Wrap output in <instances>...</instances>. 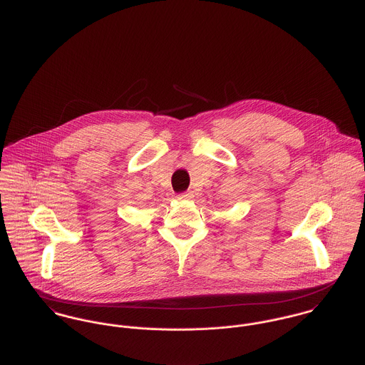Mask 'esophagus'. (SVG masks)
I'll list each match as a JSON object with an SVG mask.
<instances>
[{"mask_svg":"<svg viewBox=\"0 0 365 365\" xmlns=\"http://www.w3.org/2000/svg\"><path fill=\"white\" fill-rule=\"evenodd\" d=\"M193 197V192H183V193H180L179 196H178V199L179 200H189V199H192Z\"/></svg>","mask_w":365,"mask_h":365,"instance_id":"obj_1","label":"esophagus"}]
</instances>
